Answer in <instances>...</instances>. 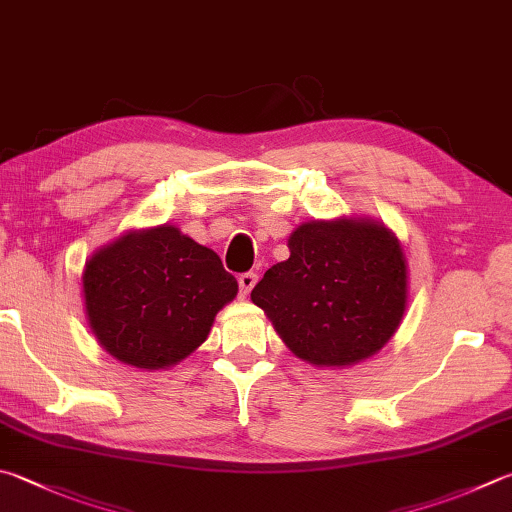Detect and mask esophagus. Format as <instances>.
Instances as JSON below:
<instances>
[{"instance_id":"34e87169","label":"esophagus","mask_w":512,"mask_h":512,"mask_svg":"<svg viewBox=\"0 0 512 512\" xmlns=\"http://www.w3.org/2000/svg\"><path fill=\"white\" fill-rule=\"evenodd\" d=\"M255 284H257V273H241L239 275V291L244 297L253 291Z\"/></svg>"}]
</instances>
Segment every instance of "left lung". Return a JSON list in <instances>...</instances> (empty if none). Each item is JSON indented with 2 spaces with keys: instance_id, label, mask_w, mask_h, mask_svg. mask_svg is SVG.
Here are the masks:
<instances>
[{
  "instance_id": "left-lung-1",
  "label": "left lung",
  "mask_w": 512,
  "mask_h": 512,
  "mask_svg": "<svg viewBox=\"0 0 512 512\" xmlns=\"http://www.w3.org/2000/svg\"><path fill=\"white\" fill-rule=\"evenodd\" d=\"M288 250L250 293L286 347L315 367H349L383 349L407 306L394 232L374 219L309 221Z\"/></svg>"
}]
</instances>
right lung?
<instances>
[{
	"mask_svg": "<svg viewBox=\"0 0 512 512\" xmlns=\"http://www.w3.org/2000/svg\"><path fill=\"white\" fill-rule=\"evenodd\" d=\"M82 291L102 347L138 369L172 367L239 291L215 250L174 226L132 230L87 259Z\"/></svg>",
	"mask_w": 512,
	"mask_h": 512,
	"instance_id": "obj_1",
	"label": "right lung"
}]
</instances>
